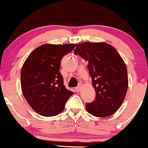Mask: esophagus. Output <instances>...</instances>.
Segmentation results:
<instances>
[{
  "mask_svg": "<svg viewBox=\"0 0 148 148\" xmlns=\"http://www.w3.org/2000/svg\"><path fill=\"white\" fill-rule=\"evenodd\" d=\"M83 86V84H79V85L77 86V87H76V90H77V92H79L81 90V89H82V88Z\"/></svg>",
  "mask_w": 148,
  "mask_h": 148,
  "instance_id": "obj_1",
  "label": "esophagus"
}]
</instances>
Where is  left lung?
Instances as JSON below:
<instances>
[{
    "label": "left lung",
    "instance_id": "1",
    "mask_svg": "<svg viewBox=\"0 0 148 148\" xmlns=\"http://www.w3.org/2000/svg\"><path fill=\"white\" fill-rule=\"evenodd\" d=\"M74 54L88 62L95 90V98L86 104L90 114L105 117L113 114L124 101L128 89L127 69L116 50L106 43H79Z\"/></svg>",
    "mask_w": 148,
    "mask_h": 148
}]
</instances>
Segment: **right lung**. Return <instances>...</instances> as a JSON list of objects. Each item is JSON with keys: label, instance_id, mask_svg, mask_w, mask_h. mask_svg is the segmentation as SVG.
<instances>
[{"label": "right lung", "instance_id": "1", "mask_svg": "<svg viewBox=\"0 0 148 148\" xmlns=\"http://www.w3.org/2000/svg\"><path fill=\"white\" fill-rule=\"evenodd\" d=\"M75 45H42L24 62L21 71L22 93L32 108L42 116L60 113L74 93L64 86L60 67L62 58Z\"/></svg>", "mask_w": 148, "mask_h": 148}]
</instances>
